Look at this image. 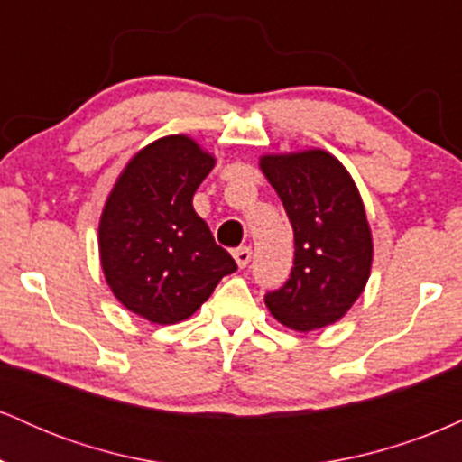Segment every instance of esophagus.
Segmentation results:
<instances>
[{"label":"esophagus","mask_w":462,"mask_h":462,"mask_svg":"<svg viewBox=\"0 0 462 462\" xmlns=\"http://www.w3.org/2000/svg\"><path fill=\"white\" fill-rule=\"evenodd\" d=\"M235 261H236L238 267L245 269L247 264H249V261H252V249H249V247H238L236 252H235Z\"/></svg>","instance_id":"esophagus-1"}]
</instances>
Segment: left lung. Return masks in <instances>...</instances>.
<instances>
[{
	"label": "left lung",
	"instance_id": "obj_1",
	"mask_svg": "<svg viewBox=\"0 0 462 462\" xmlns=\"http://www.w3.org/2000/svg\"><path fill=\"white\" fill-rule=\"evenodd\" d=\"M261 169L295 236L289 280L264 304L291 330H319L352 309L369 280L374 243L363 199L347 169L323 150L263 156Z\"/></svg>",
	"mask_w": 462,
	"mask_h": 462
}]
</instances>
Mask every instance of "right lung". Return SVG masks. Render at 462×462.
Masks as SVG:
<instances>
[{"label":"right lung","mask_w":462,"mask_h":462,"mask_svg":"<svg viewBox=\"0 0 462 462\" xmlns=\"http://www.w3.org/2000/svg\"><path fill=\"white\" fill-rule=\"evenodd\" d=\"M215 158L184 134L143 147L125 164L99 219V258L115 298L147 321L178 323L236 263L195 213Z\"/></svg>","instance_id":"1"}]
</instances>
